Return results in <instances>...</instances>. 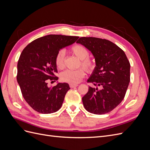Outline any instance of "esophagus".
Listing matches in <instances>:
<instances>
[{"label": "esophagus", "mask_w": 150, "mask_h": 150, "mask_svg": "<svg viewBox=\"0 0 150 150\" xmlns=\"http://www.w3.org/2000/svg\"><path fill=\"white\" fill-rule=\"evenodd\" d=\"M70 87L71 88H75V87H77V86H78V84H70Z\"/></svg>", "instance_id": "34e87169"}]
</instances>
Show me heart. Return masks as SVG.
<instances>
[{"instance_id": "heart-1", "label": "heart", "mask_w": 150, "mask_h": 150, "mask_svg": "<svg viewBox=\"0 0 150 150\" xmlns=\"http://www.w3.org/2000/svg\"><path fill=\"white\" fill-rule=\"evenodd\" d=\"M71 51L81 60L79 65L84 67L86 71L91 72L94 69L95 62L92 59L88 57L89 52L84 47L81 45H75L71 48ZM64 51H60L57 54L56 65L58 69H62L64 67ZM85 75L86 72L83 69H79L75 71L67 70L61 74V78L64 82L77 84L81 82Z\"/></svg>"}]
</instances>
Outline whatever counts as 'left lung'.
Here are the masks:
<instances>
[{
  "instance_id": "1",
  "label": "left lung",
  "mask_w": 150,
  "mask_h": 150,
  "mask_svg": "<svg viewBox=\"0 0 150 150\" xmlns=\"http://www.w3.org/2000/svg\"><path fill=\"white\" fill-rule=\"evenodd\" d=\"M76 42L91 52L96 62L88 79L96 88L89 86L82 98L83 105L93 114H106L114 110L125 98L130 81L129 62L125 52L108 40L83 37Z\"/></svg>"
}]
</instances>
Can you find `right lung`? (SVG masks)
<instances>
[{
    "instance_id": "right-lung-1",
    "label": "right lung",
    "mask_w": 150,
    "mask_h": 150,
    "mask_svg": "<svg viewBox=\"0 0 150 150\" xmlns=\"http://www.w3.org/2000/svg\"><path fill=\"white\" fill-rule=\"evenodd\" d=\"M78 38L50 34L34 40L22 51L17 63V80L25 101L35 111L51 114L61 108L70 89L69 84L58 83L51 88L48 87L47 82L58 79L55 76L57 54Z\"/></svg>"
}]
</instances>
